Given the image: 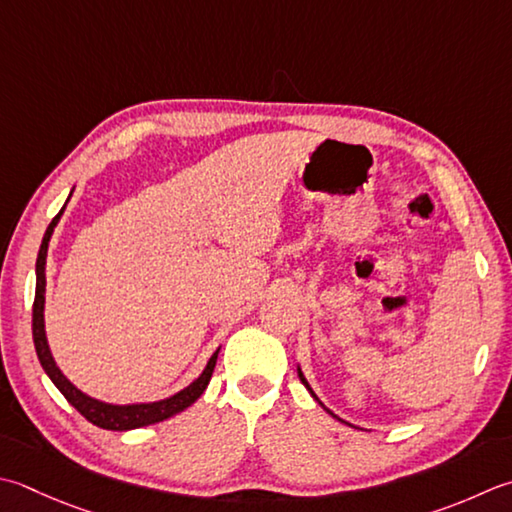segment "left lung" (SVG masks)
Instances as JSON below:
<instances>
[{
	"mask_svg": "<svg viewBox=\"0 0 512 512\" xmlns=\"http://www.w3.org/2000/svg\"><path fill=\"white\" fill-rule=\"evenodd\" d=\"M297 377H299V379H302V384H304V386H306V388H308V393H310V395H313V397H315V402H317V404H319V406H322V408H324V410H326V413H328V415H333V417H335V419H339V417H337V415H335V413H333V410H328V408H326V406H324V404H322V402H319V397H317V395H315V390H313V388H310V384H308V382H306V377H304V373H302V368H299V366H297ZM339 422H344V419H339Z\"/></svg>",
	"mask_w": 512,
	"mask_h": 512,
	"instance_id": "obj_1",
	"label": "left lung"
}]
</instances>
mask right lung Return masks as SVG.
I'll return each instance as SVG.
<instances>
[{"label": "right lung", "instance_id": "1", "mask_svg": "<svg viewBox=\"0 0 512 512\" xmlns=\"http://www.w3.org/2000/svg\"><path fill=\"white\" fill-rule=\"evenodd\" d=\"M66 208V204H64ZM64 208L53 217V222L48 224L42 246H39V255H37V264H35V273H37V284H35V304H33V342H35V350L39 357V364L46 370V375L50 377L59 393H62L70 406H75L79 413H82L90 424H95L99 428L106 430H133V428H142V426H150L157 422H164V419L173 417L177 413H182L190 404H195L202 393L206 390L210 377H213V370L217 364V355L219 348L210 355L206 368L202 370L193 384H188L184 390L179 393L170 395L166 399H159V402H148V404H106L99 402L95 397H88L86 393H82L77 386H73L66 379V375L62 370L57 368L53 355H50L48 348V339H46V328H44V302H46V255H48V242L50 235L62 217Z\"/></svg>", "mask_w": 512, "mask_h": 512}]
</instances>
